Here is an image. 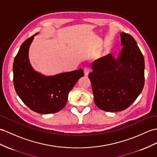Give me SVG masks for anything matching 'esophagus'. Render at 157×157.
<instances>
[{
  "label": "esophagus",
  "instance_id": "34e87169",
  "mask_svg": "<svg viewBox=\"0 0 157 157\" xmlns=\"http://www.w3.org/2000/svg\"><path fill=\"white\" fill-rule=\"evenodd\" d=\"M90 72V68L89 67H86L84 68V73H85V76H88L89 74V72Z\"/></svg>",
  "mask_w": 157,
  "mask_h": 157
}]
</instances>
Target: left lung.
<instances>
[{
  "mask_svg": "<svg viewBox=\"0 0 157 157\" xmlns=\"http://www.w3.org/2000/svg\"><path fill=\"white\" fill-rule=\"evenodd\" d=\"M123 48L115 59L109 54L90 64V80L94 103L108 112L127 109L142 92L144 85V60L136 40L121 34Z\"/></svg>",
  "mask_w": 157,
  "mask_h": 157,
  "instance_id": "obj_1",
  "label": "left lung"
}]
</instances>
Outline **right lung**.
Returning <instances> with one entry per match:
<instances>
[{
  "instance_id": "right-lung-1",
  "label": "right lung",
  "mask_w": 157,
  "mask_h": 157,
  "mask_svg": "<svg viewBox=\"0 0 157 157\" xmlns=\"http://www.w3.org/2000/svg\"><path fill=\"white\" fill-rule=\"evenodd\" d=\"M34 34L21 46L13 63V82L18 96L28 107L40 114L60 111L66 105L68 95L83 70L46 76L33 68L29 59Z\"/></svg>"
}]
</instances>
